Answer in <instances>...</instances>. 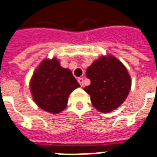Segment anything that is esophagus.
Wrapping results in <instances>:
<instances>
[{
  "label": "esophagus",
  "instance_id": "1",
  "mask_svg": "<svg viewBox=\"0 0 157 157\" xmlns=\"http://www.w3.org/2000/svg\"><path fill=\"white\" fill-rule=\"evenodd\" d=\"M78 82H79V84L81 85V86H84V79L82 78V77H80V78H78Z\"/></svg>",
  "mask_w": 157,
  "mask_h": 157
}]
</instances>
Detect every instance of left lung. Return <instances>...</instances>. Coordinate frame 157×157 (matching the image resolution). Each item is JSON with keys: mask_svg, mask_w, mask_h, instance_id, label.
Segmentation results:
<instances>
[{"mask_svg": "<svg viewBox=\"0 0 157 157\" xmlns=\"http://www.w3.org/2000/svg\"><path fill=\"white\" fill-rule=\"evenodd\" d=\"M86 75L90 85L84 90L90 95L94 107L101 112H110L120 106L131 90L127 70L112 56H102L93 62Z\"/></svg>", "mask_w": 157, "mask_h": 157, "instance_id": "1", "label": "left lung"}]
</instances>
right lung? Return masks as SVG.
Instances as JSON below:
<instances>
[{
  "mask_svg": "<svg viewBox=\"0 0 157 157\" xmlns=\"http://www.w3.org/2000/svg\"><path fill=\"white\" fill-rule=\"evenodd\" d=\"M80 86L69 69L60 66L59 61L44 60L31 81V91L35 102L45 111L56 114L67 107L68 96Z\"/></svg>",
  "mask_w": 157,
  "mask_h": 157,
  "instance_id": "1",
  "label": "right lung"
}]
</instances>
